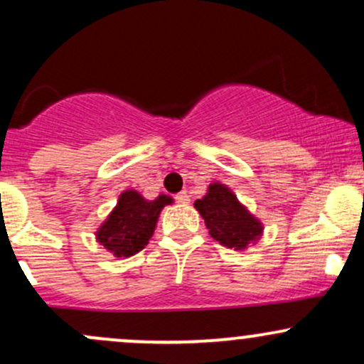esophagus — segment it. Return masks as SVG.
<instances>
[{
	"label": "esophagus",
	"instance_id": "obj_1",
	"mask_svg": "<svg viewBox=\"0 0 364 364\" xmlns=\"http://www.w3.org/2000/svg\"><path fill=\"white\" fill-rule=\"evenodd\" d=\"M176 200L179 203H188V202H190V196H188L186 191H181V193L176 195Z\"/></svg>",
	"mask_w": 364,
	"mask_h": 364
}]
</instances>
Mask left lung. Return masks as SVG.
Wrapping results in <instances>:
<instances>
[{
	"label": "left lung",
	"mask_w": 364,
	"mask_h": 364,
	"mask_svg": "<svg viewBox=\"0 0 364 364\" xmlns=\"http://www.w3.org/2000/svg\"><path fill=\"white\" fill-rule=\"evenodd\" d=\"M195 208L205 220L208 235L223 246L245 250L260 240L262 223L223 183L208 185L207 195L196 200Z\"/></svg>",
	"instance_id": "8db88e82"
}]
</instances>
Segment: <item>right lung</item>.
<instances>
[{
  "label": "right lung",
  "instance_id": "add662e5",
  "mask_svg": "<svg viewBox=\"0 0 364 364\" xmlns=\"http://www.w3.org/2000/svg\"><path fill=\"white\" fill-rule=\"evenodd\" d=\"M168 203H173V198L166 195L145 200L135 190L123 191L116 207L95 232V240L114 257H132L147 246L159 214Z\"/></svg>",
  "mask_w": 364,
  "mask_h": 364
}]
</instances>
